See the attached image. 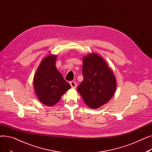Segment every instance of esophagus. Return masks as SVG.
<instances>
[{
  "label": "esophagus",
  "instance_id": "34e87169",
  "mask_svg": "<svg viewBox=\"0 0 152 152\" xmlns=\"http://www.w3.org/2000/svg\"><path fill=\"white\" fill-rule=\"evenodd\" d=\"M69 84H70V85H71V87L72 88H76V83L75 82V81H71L70 83H69Z\"/></svg>",
  "mask_w": 152,
  "mask_h": 152
}]
</instances>
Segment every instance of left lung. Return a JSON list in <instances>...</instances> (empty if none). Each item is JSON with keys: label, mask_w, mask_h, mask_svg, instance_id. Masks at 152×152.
<instances>
[{"label": "left lung", "mask_w": 152, "mask_h": 152, "mask_svg": "<svg viewBox=\"0 0 152 152\" xmlns=\"http://www.w3.org/2000/svg\"><path fill=\"white\" fill-rule=\"evenodd\" d=\"M83 81L77 90L86 104L95 109L105 105L116 89L113 73L100 55L92 53L83 57Z\"/></svg>", "instance_id": "8db88e82"}]
</instances>
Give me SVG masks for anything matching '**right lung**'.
Here are the masks:
<instances>
[{"label": "right lung", "instance_id": "obj_1", "mask_svg": "<svg viewBox=\"0 0 152 152\" xmlns=\"http://www.w3.org/2000/svg\"><path fill=\"white\" fill-rule=\"evenodd\" d=\"M56 55L45 57L34 77V88L39 100L47 106L55 105L71 86L56 68Z\"/></svg>", "mask_w": 152, "mask_h": 152}]
</instances>
